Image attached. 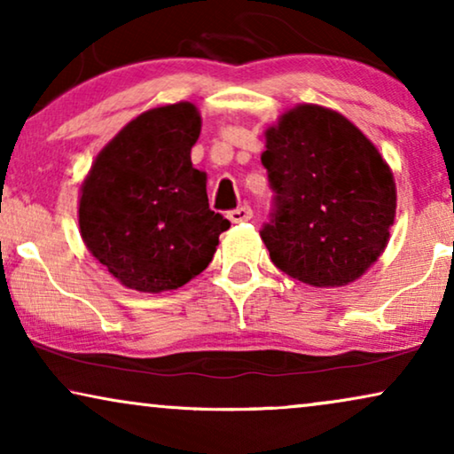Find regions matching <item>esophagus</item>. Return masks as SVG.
Returning a JSON list of instances; mask_svg holds the SVG:
<instances>
[{"label":"esophagus","mask_w":454,"mask_h":454,"mask_svg":"<svg viewBox=\"0 0 454 454\" xmlns=\"http://www.w3.org/2000/svg\"><path fill=\"white\" fill-rule=\"evenodd\" d=\"M227 216H229V221H231V223H246V221L252 219V208L250 207H239V208L231 210V213H229Z\"/></svg>","instance_id":"34e87169"}]
</instances>
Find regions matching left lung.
<instances>
[{"label":"left lung","mask_w":454,"mask_h":454,"mask_svg":"<svg viewBox=\"0 0 454 454\" xmlns=\"http://www.w3.org/2000/svg\"><path fill=\"white\" fill-rule=\"evenodd\" d=\"M264 138L277 194L260 231L270 260L314 287L353 283L388 244L396 213L388 163L356 123L320 105L287 109Z\"/></svg>","instance_id":"obj_1"}]
</instances>
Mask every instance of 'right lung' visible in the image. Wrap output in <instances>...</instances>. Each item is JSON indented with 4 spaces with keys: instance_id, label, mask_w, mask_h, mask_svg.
Returning <instances> with one entry per match:
<instances>
[{
    "instance_id": "obj_1",
    "label": "right lung",
    "mask_w": 454,
    "mask_h": 454,
    "mask_svg": "<svg viewBox=\"0 0 454 454\" xmlns=\"http://www.w3.org/2000/svg\"><path fill=\"white\" fill-rule=\"evenodd\" d=\"M200 128L194 103L148 109L105 145L84 177L80 235L123 287H182L207 269L231 225L208 208L207 173L192 165Z\"/></svg>"
}]
</instances>
